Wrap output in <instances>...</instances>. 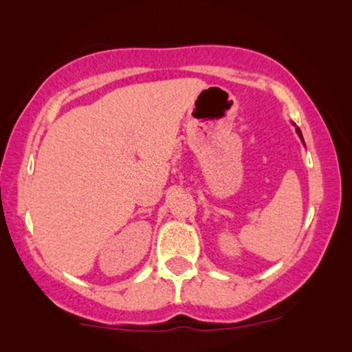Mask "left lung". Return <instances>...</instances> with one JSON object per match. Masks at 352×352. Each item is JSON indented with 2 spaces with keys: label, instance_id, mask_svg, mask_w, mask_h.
<instances>
[{
  "label": "left lung",
  "instance_id": "left-lung-1",
  "mask_svg": "<svg viewBox=\"0 0 352 352\" xmlns=\"http://www.w3.org/2000/svg\"><path fill=\"white\" fill-rule=\"evenodd\" d=\"M296 132H298V135H300V137H301V140H302V135H301V131H300V129H298V127H296ZM302 144H305V140H302Z\"/></svg>",
  "mask_w": 352,
  "mask_h": 352
}]
</instances>
